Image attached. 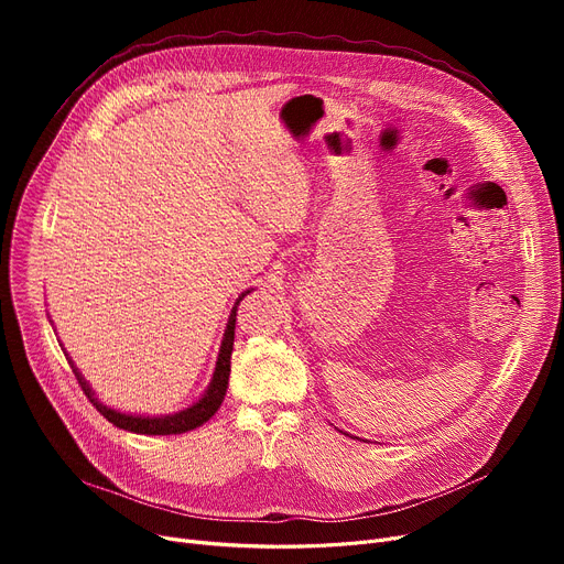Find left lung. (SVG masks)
Masks as SVG:
<instances>
[{"mask_svg":"<svg viewBox=\"0 0 564 564\" xmlns=\"http://www.w3.org/2000/svg\"><path fill=\"white\" fill-rule=\"evenodd\" d=\"M343 434H345V432H343Z\"/></svg>","mask_w":564,"mask_h":564,"instance_id":"1","label":"left lung"}]
</instances>
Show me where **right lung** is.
<instances>
[{
    "mask_svg": "<svg viewBox=\"0 0 564 564\" xmlns=\"http://www.w3.org/2000/svg\"><path fill=\"white\" fill-rule=\"evenodd\" d=\"M251 290L242 292L249 294ZM242 297L235 302L230 315H228V324H226V332H224V338H221V347H219V357H217V366H215V372H213V379L210 383H207L205 393L189 406L175 411V413H164V416H141V413H123L118 409H111L107 404H102L98 398H96V391L88 387L86 379L82 377V372L75 368L73 359L66 354V359L79 381V387L84 391V395L91 400V404L102 413V416L113 423L116 427L121 430H128V432H134V434H183V432H189V430H196L200 427L203 423L210 421L217 409L221 406L224 402V395H226V389H228V377H230V354H232V340H235V315H237V306H240Z\"/></svg>",
    "mask_w": 564,
    "mask_h": 564,
    "instance_id": "right-lung-1",
    "label": "right lung"
}]
</instances>
